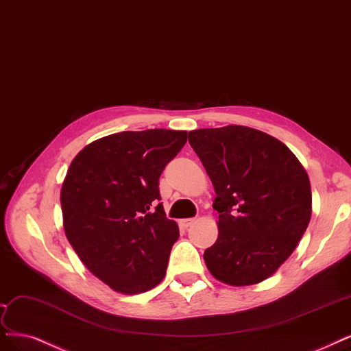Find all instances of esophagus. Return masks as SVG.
Returning <instances> with one entry per match:
<instances>
[{
	"mask_svg": "<svg viewBox=\"0 0 351 351\" xmlns=\"http://www.w3.org/2000/svg\"><path fill=\"white\" fill-rule=\"evenodd\" d=\"M195 217H186V219H180L178 221V225L181 226V228H183V229H187L189 226H191L193 223H195Z\"/></svg>",
	"mask_w": 351,
	"mask_h": 351,
	"instance_id": "obj_1",
	"label": "esophagus"
}]
</instances>
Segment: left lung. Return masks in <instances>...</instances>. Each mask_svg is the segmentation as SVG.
Returning <instances> with one entry per match:
<instances>
[{
  "label": "left lung",
  "instance_id": "obj_1",
  "mask_svg": "<svg viewBox=\"0 0 351 351\" xmlns=\"http://www.w3.org/2000/svg\"><path fill=\"white\" fill-rule=\"evenodd\" d=\"M189 142L215 187L216 243L203 258L229 286L269 279L291 257L312 213L309 177L283 142L229 125L189 132Z\"/></svg>",
  "mask_w": 351,
  "mask_h": 351
}]
</instances>
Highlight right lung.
<instances>
[{
	"instance_id": "add662e5",
	"label": "right lung",
	"mask_w": 351,
	"mask_h": 351,
	"mask_svg": "<svg viewBox=\"0 0 351 351\" xmlns=\"http://www.w3.org/2000/svg\"><path fill=\"white\" fill-rule=\"evenodd\" d=\"M187 142L186 130L120 132L84 147L60 189L64 229L84 265L113 291L160 285L180 237L167 219L158 181Z\"/></svg>"
}]
</instances>
